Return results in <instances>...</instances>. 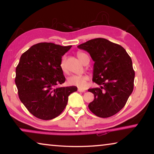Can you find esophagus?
Masks as SVG:
<instances>
[{"instance_id": "obj_1", "label": "esophagus", "mask_w": 154, "mask_h": 154, "mask_svg": "<svg viewBox=\"0 0 154 154\" xmlns=\"http://www.w3.org/2000/svg\"><path fill=\"white\" fill-rule=\"evenodd\" d=\"M78 92H85V90L81 89V88H78Z\"/></svg>"}]
</instances>
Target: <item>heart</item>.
Returning a JSON list of instances; mask_svg holds the SVG:
<instances>
[{
    "label": "heart",
    "mask_w": 154,
    "mask_h": 154,
    "mask_svg": "<svg viewBox=\"0 0 154 154\" xmlns=\"http://www.w3.org/2000/svg\"><path fill=\"white\" fill-rule=\"evenodd\" d=\"M77 56L80 61L83 64L85 60L87 58L89 59V57L86 54L83 52H77ZM65 58H63L62 60L60 67L63 71H65ZM89 79L87 75H72L68 78V83L71 85H74L80 88H84L86 85V82Z\"/></svg>",
    "instance_id": "b5f03b06"
}]
</instances>
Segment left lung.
<instances>
[{"label": "left lung", "mask_w": 154, "mask_h": 154, "mask_svg": "<svg viewBox=\"0 0 154 154\" xmlns=\"http://www.w3.org/2000/svg\"><path fill=\"white\" fill-rule=\"evenodd\" d=\"M77 48L90 54L94 62L92 81L100 85L88 90L94 95L88 105L90 110L103 118L118 113L133 91L135 74L131 58L123 47L103 38Z\"/></svg>", "instance_id": "left-lung-1"}]
</instances>
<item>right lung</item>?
Masks as SVG:
<instances>
[{
	"label": "right lung",
	"mask_w": 154,
	"mask_h": 154,
	"mask_svg": "<svg viewBox=\"0 0 154 154\" xmlns=\"http://www.w3.org/2000/svg\"><path fill=\"white\" fill-rule=\"evenodd\" d=\"M71 45L52 43L34 45L20 57L15 82L21 102L36 118L49 120L58 117L76 86L56 88L65 82L62 56Z\"/></svg>",
	"instance_id": "right-lung-1"
}]
</instances>
